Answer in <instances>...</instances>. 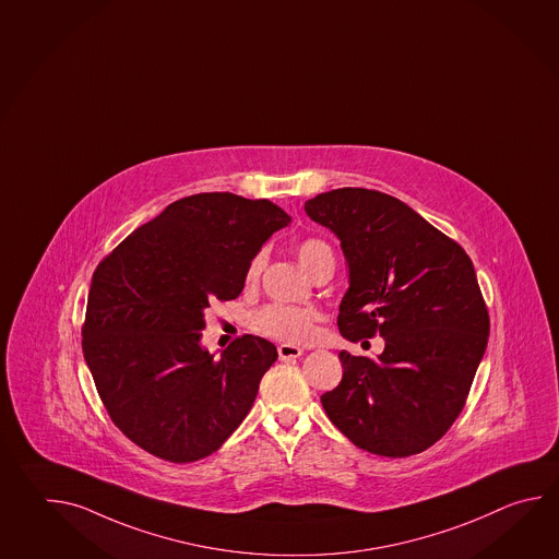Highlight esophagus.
I'll use <instances>...</instances> for the list:
<instances>
[{
    "instance_id": "esophagus-1",
    "label": "esophagus",
    "mask_w": 559,
    "mask_h": 559,
    "mask_svg": "<svg viewBox=\"0 0 559 559\" xmlns=\"http://www.w3.org/2000/svg\"><path fill=\"white\" fill-rule=\"evenodd\" d=\"M302 348H298L295 344H281L278 346V358L281 360H295L298 356H302Z\"/></svg>"
}]
</instances>
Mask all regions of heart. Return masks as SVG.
<instances>
[{
	"instance_id": "obj_1",
	"label": "heart",
	"mask_w": 559,
	"mask_h": 559,
	"mask_svg": "<svg viewBox=\"0 0 559 559\" xmlns=\"http://www.w3.org/2000/svg\"><path fill=\"white\" fill-rule=\"evenodd\" d=\"M298 261L310 273V269L324 257L331 254V249L319 239L302 240L298 245ZM266 257L264 252H257L252 261L247 266V283H257L264 269ZM314 320L317 312L312 308L293 307V305H271L259 310L252 317V329L261 332L264 336H271L276 341L286 342V344H300L312 338L314 334Z\"/></svg>"
}]
</instances>
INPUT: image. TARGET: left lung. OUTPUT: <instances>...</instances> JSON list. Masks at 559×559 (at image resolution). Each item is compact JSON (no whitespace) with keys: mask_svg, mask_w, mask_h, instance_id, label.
I'll return each instance as SVG.
<instances>
[{"mask_svg":"<svg viewBox=\"0 0 559 559\" xmlns=\"http://www.w3.org/2000/svg\"><path fill=\"white\" fill-rule=\"evenodd\" d=\"M348 264L338 329L384 338L378 358L341 350L342 380L320 396L354 445L406 457L438 442L466 404L490 317L466 251L396 197L334 189L305 203Z\"/></svg>","mask_w":559,"mask_h":559,"instance_id":"left-lung-1","label":"left lung"}]
</instances>
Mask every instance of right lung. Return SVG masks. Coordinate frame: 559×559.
Instances as JSON below:
<instances>
[{
  "mask_svg": "<svg viewBox=\"0 0 559 559\" xmlns=\"http://www.w3.org/2000/svg\"><path fill=\"white\" fill-rule=\"evenodd\" d=\"M290 215L266 199L199 193L135 228L93 274L83 356L115 426L148 454L211 456L252 408L276 348L245 334L215 360L213 298L245 288L252 257Z\"/></svg>",
  "mask_w": 559,
  "mask_h": 559,
  "instance_id": "add662e5",
  "label": "right lung"
}]
</instances>
